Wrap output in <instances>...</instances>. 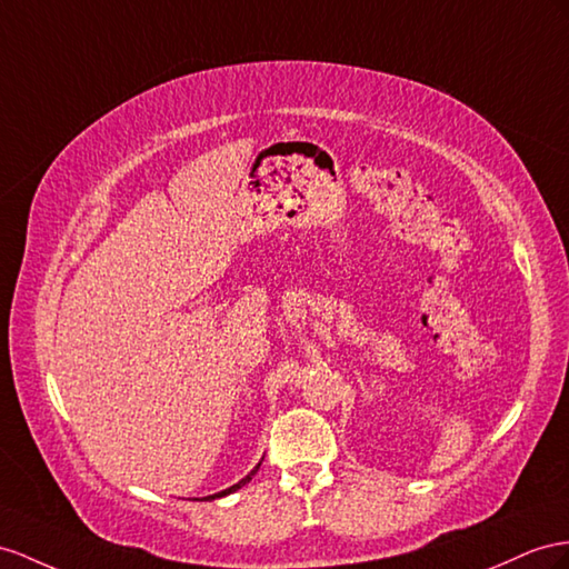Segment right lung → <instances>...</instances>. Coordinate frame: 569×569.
<instances>
[{"label":"right lung","mask_w":569,"mask_h":569,"mask_svg":"<svg viewBox=\"0 0 569 569\" xmlns=\"http://www.w3.org/2000/svg\"><path fill=\"white\" fill-rule=\"evenodd\" d=\"M259 466H261V461L254 466V469L250 471V473H247L242 480H238V483L236 486H230V488H226V490H221V492H213V495H207V498H194V500H218V498H226V495H230V492H236V490H240L244 483H250V480H252V476L259 471Z\"/></svg>","instance_id":"right-lung-1"}]
</instances>
